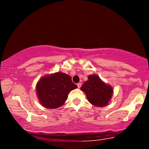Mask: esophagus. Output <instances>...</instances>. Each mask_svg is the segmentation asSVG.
I'll list each match as a JSON object with an SVG mask.
<instances>
[{
	"label": "esophagus",
	"instance_id": "1",
	"mask_svg": "<svg viewBox=\"0 0 149 149\" xmlns=\"http://www.w3.org/2000/svg\"><path fill=\"white\" fill-rule=\"evenodd\" d=\"M77 85V87L78 88H80L81 86V83H78Z\"/></svg>",
	"mask_w": 149,
	"mask_h": 149
}]
</instances>
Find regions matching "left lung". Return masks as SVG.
Instances as JSON below:
<instances>
[{
  "mask_svg": "<svg viewBox=\"0 0 149 149\" xmlns=\"http://www.w3.org/2000/svg\"><path fill=\"white\" fill-rule=\"evenodd\" d=\"M89 102L98 107H106L112 97L113 89L106 84L97 75H90L81 87Z\"/></svg>",
  "mask_w": 149,
  "mask_h": 149,
  "instance_id": "left-lung-1",
  "label": "left lung"
}]
</instances>
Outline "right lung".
Returning a JSON list of instances; mask_svg holds the SVG:
<instances>
[{
    "label": "right lung",
    "instance_id": "1",
    "mask_svg": "<svg viewBox=\"0 0 149 149\" xmlns=\"http://www.w3.org/2000/svg\"><path fill=\"white\" fill-rule=\"evenodd\" d=\"M77 87L69 75L57 72L42 77L36 85V91L41 104L54 109L64 104L69 93Z\"/></svg>",
    "mask_w": 149,
    "mask_h": 149
}]
</instances>
